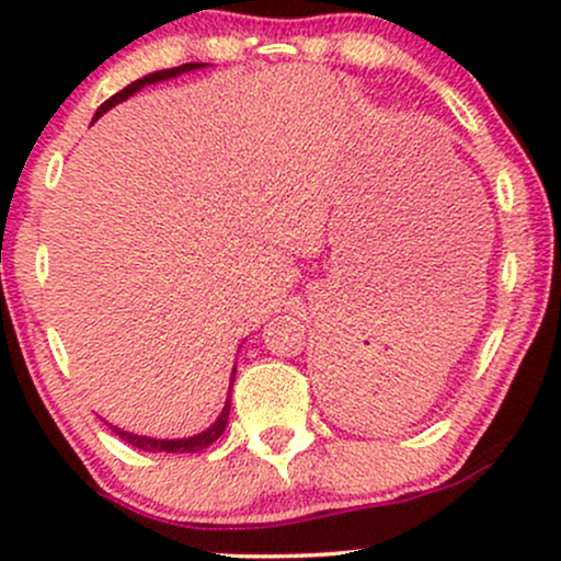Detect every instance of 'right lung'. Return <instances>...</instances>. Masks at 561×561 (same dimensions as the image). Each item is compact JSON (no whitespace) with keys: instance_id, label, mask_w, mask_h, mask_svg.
Returning a JSON list of instances; mask_svg holds the SVG:
<instances>
[{"instance_id":"add662e5","label":"right lung","mask_w":561,"mask_h":561,"mask_svg":"<svg viewBox=\"0 0 561 561\" xmlns=\"http://www.w3.org/2000/svg\"><path fill=\"white\" fill-rule=\"evenodd\" d=\"M195 68H203V62H186V66L169 68V70H156V73H150V76H141V79H137L134 83H128L126 89H121L118 94H113L111 100H107V102H102L100 111H96V115H94V121L100 118L102 113L111 111L113 105H118V102H124L126 96H131L134 92H139V89H141V87H147V83H156V81L173 79V76L186 73V70H195ZM234 371H237V366H234ZM231 379H234V375H231ZM229 390H231V388H229ZM229 405H231V403H229V398H227V403H224L221 416H218V420H216L214 424H210V427L205 430V433L192 435V437H182V440H160V437H147V435L124 433V430H118V427H113V433H118L121 437H124L126 443H131L134 448H139V450H150V454H160V450H165V454H197V450L208 448L210 443H216L218 437H221L224 430H227V422H229Z\"/></svg>"}]
</instances>
